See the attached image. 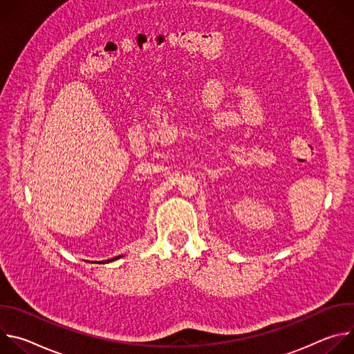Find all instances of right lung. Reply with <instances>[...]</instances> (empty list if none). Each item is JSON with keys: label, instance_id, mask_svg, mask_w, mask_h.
<instances>
[{"label": "right lung", "instance_id": "add662e5", "mask_svg": "<svg viewBox=\"0 0 354 354\" xmlns=\"http://www.w3.org/2000/svg\"><path fill=\"white\" fill-rule=\"evenodd\" d=\"M120 257H118V258H113V259H109V261H105V262H112V261H115V259H119ZM105 262H102V263H105Z\"/></svg>", "mask_w": 354, "mask_h": 354}]
</instances>
